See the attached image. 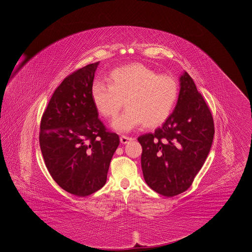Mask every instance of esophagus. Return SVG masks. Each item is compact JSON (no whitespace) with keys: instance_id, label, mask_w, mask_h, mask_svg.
I'll return each mask as SVG.
<instances>
[{"instance_id":"obj_1","label":"esophagus","mask_w":252,"mask_h":252,"mask_svg":"<svg viewBox=\"0 0 252 252\" xmlns=\"http://www.w3.org/2000/svg\"><path fill=\"white\" fill-rule=\"evenodd\" d=\"M120 139H121V142L123 143V144H126V143H127L128 141H130L132 138L131 137H129V136H126V135H122L121 137H120Z\"/></svg>"}]
</instances>
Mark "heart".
<instances>
[{"label": "heart", "instance_id": "b5f03b06", "mask_svg": "<svg viewBox=\"0 0 252 252\" xmlns=\"http://www.w3.org/2000/svg\"><path fill=\"white\" fill-rule=\"evenodd\" d=\"M109 84L95 81L91 98L96 111L106 119L117 117L114 128L129 131L143 124L146 127L162 125L172 114L179 97V83L170 74H158L142 63H130L114 69Z\"/></svg>", "mask_w": 252, "mask_h": 252}]
</instances>
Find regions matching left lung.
<instances>
[{
	"label": "left lung",
	"mask_w": 252,
	"mask_h": 252,
	"mask_svg": "<svg viewBox=\"0 0 252 252\" xmlns=\"http://www.w3.org/2000/svg\"><path fill=\"white\" fill-rule=\"evenodd\" d=\"M174 112L153 133L140 135L141 167L146 184L167 197L192 185L202 168L215 133L211 111L188 72L181 78Z\"/></svg>",
	"instance_id": "left-lung-1"
}]
</instances>
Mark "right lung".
Returning a JSON list of instances; mask_svg holds the SVG:
<instances>
[{
  "label": "right lung",
  "instance_id": "1",
  "mask_svg": "<svg viewBox=\"0 0 252 252\" xmlns=\"http://www.w3.org/2000/svg\"><path fill=\"white\" fill-rule=\"evenodd\" d=\"M98 64H87L62 81L40 124V148L51 177L63 189L81 197L104 187L120 144L119 135L107 130L92 102Z\"/></svg>",
  "mask_w": 252,
  "mask_h": 252
}]
</instances>
